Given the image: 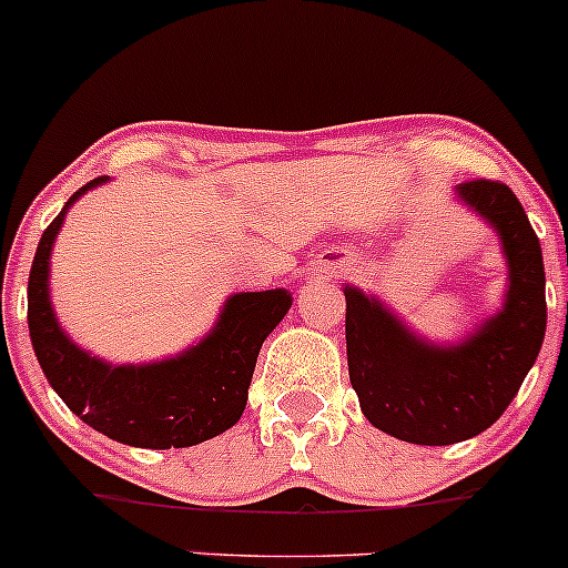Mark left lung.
Listing matches in <instances>:
<instances>
[{"label": "left lung", "mask_w": 568, "mask_h": 568, "mask_svg": "<svg viewBox=\"0 0 568 568\" xmlns=\"http://www.w3.org/2000/svg\"><path fill=\"white\" fill-rule=\"evenodd\" d=\"M457 196L495 226L508 262L503 308L465 342H424L377 297L344 286L349 383L361 410L377 429L418 446H452L489 429L545 342V262L519 199L500 180H467Z\"/></svg>", "instance_id": "obj_1"}]
</instances>
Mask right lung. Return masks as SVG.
I'll return each instance as SVG.
<instances>
[{"mask_svg":"<svg viewBox=\"0 0 568 568\" xmlns=\"http://www.w3.org/2000/svg\"><path fill=\"white\" fill-rule=\"evenodd\" d=\"M95 178L68 199L34 251L27 286V320L34 355L60 399L92 429L136 448H189L241 420L262 342L290 312L286 290L237 292L219 323L178 358L111 366L75 347L49 297L51 248L70 204L106 183Z\"/></svg>","mask_w":568,"mask_h":568,"instance_id":"obj_1","label":"right lung"}]
</instances>
